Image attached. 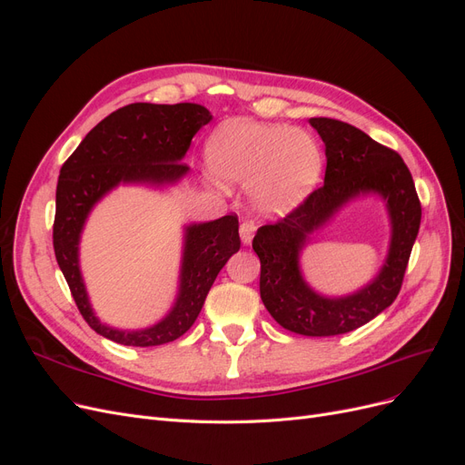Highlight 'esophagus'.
I'll use <instances>...</instances> for the list:
<instances>
[{"label": "esophagus", "mask_w": 465, "mask_h": 465, "mask_svg": "<svg viewBox=\"0 0 465 465\" xmlns=\"http://www.w3.org/2000/svg\"><path fill=\"white\" fill-rule=\"evenodd\" d=\"M254 231H256L254 223H250V221L241 223V241L244 246H248L252 242V238H254Z\"/></svg>", "instance_id": "1"}]
</instances>
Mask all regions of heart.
<instances>
[{
    "label": "heart",
    "instance_id": "heart-1",
    "mask_svg": "<svg viewBox=\"0 0 465 465\" xmlns=\"http://www.w3.org/2000/svg\"><path fill=\"white\" fill-rule=\"evenodd\" d=\"M207 163L223 184L252 188L256 207L272 215L299 207L322 174L314 137L283 124H224L211 137Z\"/></svg>",
    "mask_w": 465,
    "mask_h": 465
}]
</instances>
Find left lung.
Segmentation results:
<instances>
[{
	"label": "left lung",
	"instance_id": "obj_1",
	"mask_svg": "<svg viewBox=\"0 0 465 465\" xmlns=\"http://www.w3.org/2000/svg\"><path fill=\"white\" fill-rule=\"evenodd\" d=\"M308 122L326 145L323 186L285 219L260 227L252 248L262 263L263 306L279 326L308 337H330L364 326L396 301L419 232L420 203L410 168L396 151L340 120ZM364 197H378L387 209V258L362 288L345 295L320 293L302 273V252L318 230Z\"/></svg>",
	"mask_w": 465,
	"mask_h": 465
}]
</instances>
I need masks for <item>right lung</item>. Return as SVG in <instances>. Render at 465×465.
<instances>
[{
    "mask_svg": "<svg viewBox=\"0 0 465 465\" xmlns=\"http://www.w3.org/2000/svg\"><path fill=\"white\" fill-rule=\"evenodd\" d=\"M211 120V112L195 103L128 104L98 122L62 166L55 188V260L79 312L110 341L154 347L184 335L202 312L223 265L241 248L234 215L184 224L174 302L161 320L137 330L112 328L101 322L81 273V236L93 209L120 186L161 192L178 186L190 173L182 161L192 137Z\"/></svg>",
    "mask_w": 465,
    "mask_h": 465,
    "instance_id": "add662e5",
    "label": "right lung"
}]
</instances>
